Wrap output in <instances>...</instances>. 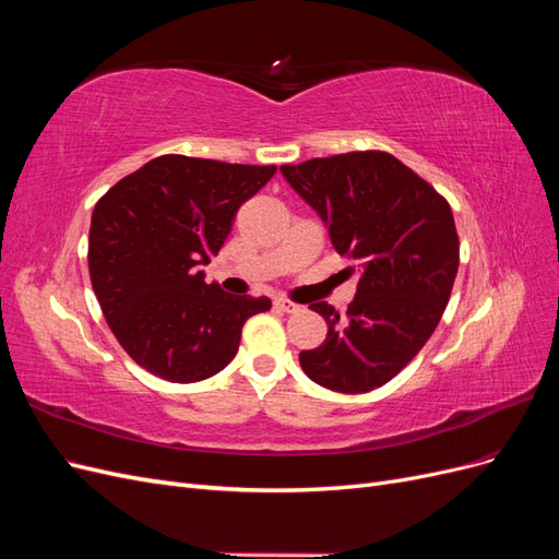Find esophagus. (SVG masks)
I'll return each instance as SVG.
<instances>
[{
    "instance_id": "34e87169",
    "label": "esophagus",
    "mask_w": 559,
    "mask_h": 559,
    "mask_svg": "<svg viewBox=\"0 0 559 559\" xmlns=\"http://www.w3.org/2000/svg\"><path fill=\"white\" fill-rule=\"evenodd\" d=\"M275 308H280L282 312H298V310H300L298 302H294V300H289V298H277V300H275Z\"/></svg>"
}]
</instances>
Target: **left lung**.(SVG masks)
<instances>
[{
    "label": "left lung",
    "instance_id": "obj_1",
    "mask_svg": "<svg viewBox=\"0 0 559 559\" xmlns=\"http://www.w3.org/2000/svg\"><path fill=\"white\" fill-rule=\"evenodd\" d=\"M280 170L329 226L335 251L361 273L345 317L329 302L310 306L329 333L317 349L300 352V366L333 392H370L415 359L445 312L460 267L452 210L386 151H349Z\"/></svg>",
    "mask_w": 559,
    "mask_h": 559
}]
</instances>
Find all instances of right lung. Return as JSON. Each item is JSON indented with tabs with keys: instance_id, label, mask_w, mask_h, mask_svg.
Returning <instances> with one entry per match:
<instances>
[{
	"instance_id": "obj_1",
	"label": "right lung",
	"mask_w": 559,
	"mask_h": 559,
	"mask_svg": "<svg viewBox=\"0 0 559 559\" xmlns=\"http://www.w3.org/2000/svg\"><path fill=\"white\" fill-rule=\"evenodd\" d=\"M275 165H238L167 154L123 177L97 200L88 235L93 292L128 357L167 382L224 370L251 314L270 298L207 284L240 210Z\"/></svg>"
}]
</instances>
